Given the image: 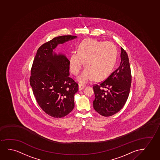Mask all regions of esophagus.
Segmentation results:
<instances>
[{"mask_svg":"<svg viewBox=\"0 0 160 160\" xmlns=\"http://www.w3.org/2000/svg\"><path fill=\"white\" fill-rule=\"evenodd\" d=\"M85 87V86L82 85V84H79V91H81Z\"/></svg>","mask_w":160,"mask_h":160,"instance_id":"esophagus-1","label":"esophagus"}]
</instances>
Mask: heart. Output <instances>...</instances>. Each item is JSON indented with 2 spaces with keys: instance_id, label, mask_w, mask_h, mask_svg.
Listing matches in <instances>:
<instances>
[{
  "instance_id": "b5f03b06",
  "label": "heart",
  "mask_w": 160,
  "mask_h": 160,
  "mask_svg": "<svg viewBox=\"0 0 160 160\" xmlns=\"http://www.w3.org/2000/svg\"><path fill=\"white\" fill-rule=\"evenodd\" d=\"M117 57V48L112 42L86 39L79 44L78 52H72L69 56V68L72 73L77 75L84 61L86 68L78 77V81L86 83L94 78L97 81L102 80L112 72Z\"/></svg>"
}]
</instances>
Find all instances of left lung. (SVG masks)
<instances>
[{
    "instance_id": "obj_1",
    "label": "left lung",
    "mask_w": 160,
    "mask_h": 160,
    "mask_svg": "<svg viewBox=\"0 0 160 160\" xmlns=\"http://www.w3.org/2000/svg\"><path fill=\"white\" fill-rule=\"evenodd\" d=\"M120 66L105 80L93 86V108L100 115L109 117L119 112L129 97L131 74L129 58L121 47Z\"/></svg>"
}]
</instances>
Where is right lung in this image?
Returning a JSON list of instances; mask_svg holds the SVG:
<instances>
[{"label": "right lung", "mask_w": 160, "mask_h": 160, "mask_svg": "<svg viewBox=\"0 0 160 160\" xmlns=\"http://www.w3.org/2000/svg\"><path fill=\"white\" fill-rule=\"evenodd\" d=\"M61 36L38 49L31 68L30 83L38 104L47 114L62 118L74 108V95L78 84L69 77V60L55 52L57 46L77 38Z\"/></svg>", "instance_id": "right-lung-1"}]
</instances>
